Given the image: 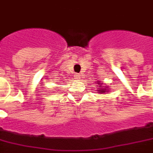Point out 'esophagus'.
Listing matches in <instances>:
<instances>
[{
	"label": "esophagus",
	"mask_w": 153,
	"mask_h": 153,
	"mask_svg": "<svg viewBox=\"0 0 153 153\" xmlns=\"http://www.w3.org/2000/svg\"><path fill=\"white\" fill-rule=\"evenodd\" d=\"M76 76V79H80V75H79V74H76V76Z\"/></svg>",
	"instance_id": "34e87169"
}]
</instances>
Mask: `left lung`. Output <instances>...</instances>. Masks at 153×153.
I'll list each match as a JSON object with an SVG mask.
<instances>
[{
	"mask_svg": "<svg viewBox=\"0 0 153 153\" xmlns=\"http://www.w3.org/2000/svg\"><path fill=\"white\" fill-rule=\"evenodd\" d=\"M97 83V91L98 93H100V94H105L106 92H109L110 91V89L108 88V86H103V82H100V81H97V82H96Z\"/></svg>",
	"mask_w": 153,
	"mask_h": 153,
	"instance_id": "left-lung-1",
	"label": "left lung"
}]
</instances>
